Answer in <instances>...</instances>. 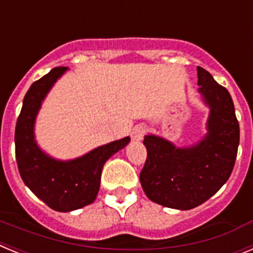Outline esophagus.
I'll return each mask as SVG.
<instances>
[{
	"label": "esophagus",
	"instance_id": "esophagus-1",
	"mask_svg": "<svg viewBox=\"0 0 253 253\" xmlns=\"http://www.w3.org/2000/svg\"><path fill=\"white\" fill-rule=\"evenodd\" d=\"M146 131H147L146 125H143V124L135 125V126L133 128V130H131V139H133L134 142H139V140L143 139Z\"/></svg>",
	"mask_w": 253,
	"mask_h": 253
}]
</instances>
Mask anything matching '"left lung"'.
Segmentation results:
<instances>
[{
    "instance_id": "1",
    "label": "left lung",
    "mask_w": 253,
    "mask_h": 253,
    "mask_svg": "<svg viewBox=\"0 0 253 253\" xmlns=\"http://www.w3.org/2000/svg\"><path fill=\"white\" fill-rule=\"evenodd\" d=\"M198 78L199 92L210 107L204 139L190 148H176L156 135L143 140V190L152 202L172 209H193L211 198L231 176L240 144V124L228 90L202 67Z\"/></svg>"
}]
</instances>
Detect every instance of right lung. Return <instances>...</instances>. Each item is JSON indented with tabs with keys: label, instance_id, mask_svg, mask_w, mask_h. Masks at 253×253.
<instances>
[{
	"label": "right lung",
	"instance_id": "add662e5",
	"mask_svg": "<svg viewBox=\"0 0 253 253\" xmlns=\"http://www.w3.org/2000/svg\"><path fill=\"white\" fill-rule=\"evenodd\" d=\"M66 69L55 67L31 84L15 129V153L22 181L57 211H71L95 202L105 162L130 142V138L125 137L68 162L53 160L40 151L34 140L35 116L50 87Z\"/></svg>",
	"mask_w": 253,
	"mask_h": 253
}]
</instances>
